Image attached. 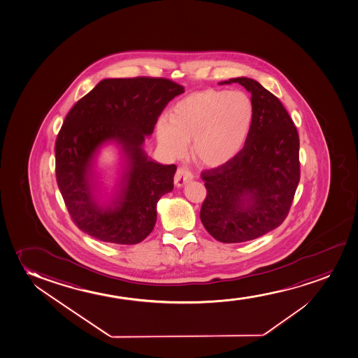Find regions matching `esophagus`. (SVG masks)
<instances>
[{
  "instance_id": "34e87169",
  "label": "esophagus",
  "mask_w": 358,
  "mask_h": 358,
  "mask_svg": "<svg viewBox=\"0 0 358 358\" xmlns=\"http://www.w3.org/2000/svg\"><path fill=\"white\" fill-rule=\"evenodd\" d=\"M193 180V175L187 167H180L175 175V185L176 187H183L188 182Z\"/></svg>"
}]
</instances>
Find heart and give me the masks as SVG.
<instances>
[{
  "mask_svg": "<svg viewBox=\"0 0 358 358\" xmlns=\"http://www.w3.org/2000/svg\"><path fill=\"white\" fill-rule=\"evenodd\" d=\"M254 116V102L248 93L205 90L177 103L169 121H159L157 138L170 158H181L191 142L192 153L200 163L220 166L242 150Z\"/></svg>",
  "mask_w": 358,
  "mask_h": 358,
  "instance_id": "heart-1",
  "label": "heart"
}]
</instances>
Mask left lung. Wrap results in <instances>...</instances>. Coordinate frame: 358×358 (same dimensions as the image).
Here are the masks:
<instances>
[{
	"label": "left lung",
	"instance_id": "8db88e82",
	"mask_svg": "<svg viewBox=\"0 0 358 358\" xmlns=\"http://www.w3.org/2000/svg\"><path fill=\"white\" fill-rule=\"evenodd\" d=\"M237 83L251 93L255 116L244 148L221 166L201 173L208 191L200 210L205 229L222 243H243L282 224L300 181L299 135L274 94L249 78Z\"/></svg>",
	"mask_w": 358,
	"mask_h": 358
}]
</instances>
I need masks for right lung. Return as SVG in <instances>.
Instances as JSON below:
<instances>
[{"label": "right lung", "instance_id": "right-lung-1", "mask_svg": "<svg viewBox=\"0 0 358 358\" xmlns=\"http://www.w3.org/2000/svg\"><path fill=\"white\" fill-rule=\"evenodd\" d=\"M185 87L162 78L104 79L76 102L56 141V177L75 224L102 242L134 245L153 231L159 199L173 189L176 165L143 149L158 117ZM120 148L121 170L110 196L101 193L95 159Z\"/></svg>", "mask_w": 358, "mask_h": 358}]
</instances>
